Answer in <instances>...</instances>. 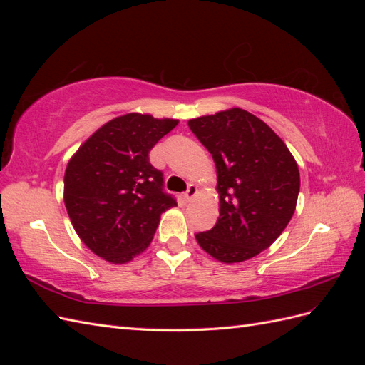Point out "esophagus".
<instances>
[{
	"mask_svg": "<svg viewBox=\"0 0 365 365\" xmlns=\"http://www.w3.org/2000/svg\"><path fill=\"white\" fill-rule=\"evenodd\" d=\"M196 193H197V187L195 185V184H190L189 185V189H187V192L184 193V200L189 202V201H192L193 197L196 196Z\"/></svg>",
	"mask_w": 365,
	"mask_h": 365,
	"instance_id": "34e87169",
	"label": "esophagus"
}]
</instances>
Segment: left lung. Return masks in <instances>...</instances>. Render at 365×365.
<instances>
[{"mask_svg": "<svg viewBox=\"0 0 365 365\" xmlns=\"http://www.w3.org/2000/svg\"><path fill=\"white\" fill-rule=\"evenodd\" d=\"M212 153L217 172L219 219L196 233L197 244L219 262L237 263L267 250L295 212L300 173L282 138L240 108L189 121Z\"/></svg>", "mask_w": 365, "mask_h": 365, "instance_id": "8db88e82", "label": "left lung"}]
</instances>
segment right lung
I'll list each match as a JSON object with an SVG mask.
<instances>
[{
    "label": "right lung",
    "mask_w": 365,
    "mask_h": 365,
    "mask_svg": "<svg viewBox=\"0 0 365 365\" xmlns=\"http://www.w3.org/2000/svg\"><path fill=\"white\" fill-rule=\"evenodd\" d=\"M178 120L126 114L108 121L70 160L63 201L83 244L98 257L126 263L145 251L160 216L176 200L149 152Z\"/></svg>",
    "instance_id": "obj_1"
}]
</instances>
